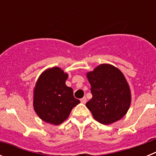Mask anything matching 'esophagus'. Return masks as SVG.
<instances>
[{"mask_svg":"<svg viewBox=\"0 0 156 156\" xmlns=\"http://www.w3.org/2000/svg\"><path fill=\"white\" fill-rule=\"evenodd\" d=\"M80 101L81 103H83V104H85V103L87 102V98L85 97H83V98L80 99Z\"/></svg>","mask_w":156,"mask_h":156,"instance_id":"obj_1","label":"esophagus"}]
</instances>
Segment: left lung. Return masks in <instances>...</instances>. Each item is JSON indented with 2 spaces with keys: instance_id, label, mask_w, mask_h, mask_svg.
Wrapping results in <instances>:
<instances>
[{
  "instance_id": "left-lung-1",
  "label": "left lung",
  "mask_w": 156,
  "mask_h": 156,
  "mask_svg": "<svg viewBox=\"0 0 156 156\" xmlns=\"http://www.w3.org/2000/svg\"><path fill=\"white\" fill-rule=\"evenodd\" d=\"M92 98L86 106L102 124L115 122L125 115L130 105V90L123 74L115 66L102 64L87 74Z\"/></svg>"
}]
</instances>
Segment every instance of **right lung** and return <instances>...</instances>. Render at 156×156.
Segmentation results:
<instances>
[{"label": "right lung", "instance_id": "obj_1", "mask_svg": "<svg viewBox=\"0 0 156 156\" xmlns=\"http://www.w3.org/2000/svg\"><path fill=\"white\" fill-rule=\"evenodd\" d=\"M68 74L58 67L48 69L40 76L34 88V106L41 119L55 125L61 124L70 112L79 104L73 90L66 85Z\"/></svg>", "mask_w": 156, "mask_h": 156}]
</instances>
